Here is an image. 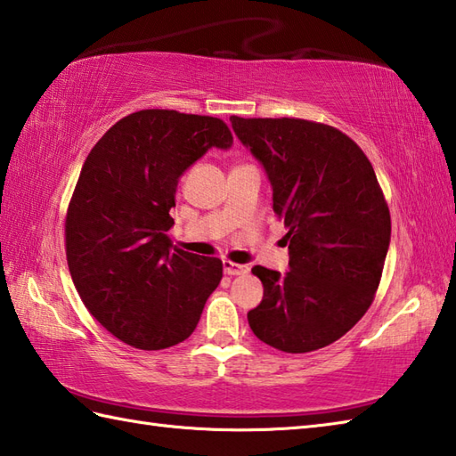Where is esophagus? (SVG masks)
Returning a JSON list of instances; mask_svg holds the SVG:
<instances>
[{
    "label": "esophagus",
    "instance_id": "obj_1",
    "mask_svg": "<svg viewBox=\"0 0 456 456\" xmlns=\"http://www.w3.org/2000/svg\"><path fill=\"white\" fill-rule=\"evenodd\" d=\"M223 273L227 276H239V274H247L248 266L247 265H235L229 263V260H223Z\"/></svg>",
    "mask_w": 456,
    "mask_h": 456
}]
</instances>
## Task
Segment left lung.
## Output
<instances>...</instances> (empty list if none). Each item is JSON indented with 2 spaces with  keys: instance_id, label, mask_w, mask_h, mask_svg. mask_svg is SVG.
I'll list each match as a JSON object with an SVG mask.
<instances>
[{
  "instance_id": "left-lung-1",
  "label": "left lung",
  "mask_w": 456,
  "mask_h": 456,
  "mask_svg": "<svg viewBox=\"0 0 456 456\" xmlns=\"http://www.w3.org/2000/svg\"><path fill=\"white\" fill-rule=\"evenodd\" d=\"M231 125L263 164L289 240L288 273L253 268L265 296L248 325L278 351H317L356 325L380 284L392 225L374 168L323 123L233 115Z\"/></svg>"
}]
</instances>
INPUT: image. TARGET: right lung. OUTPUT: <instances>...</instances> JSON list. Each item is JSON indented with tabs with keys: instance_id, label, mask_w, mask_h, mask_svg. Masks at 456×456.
<instances>
[{
	"instance_id": "right-lung-1",
	"label": "right lung",
	"mask_w": 456,
	"mask_h": 456,
	"mask_svg": "<svg viewBox=\"0 0 456 456\" xmlns=\"http://www.w3.org/2000/svg\"><path fill=\"white\" fill-rule=\"evenodd\" d=\"M231 144L217 118L142 110L90 151L66 213V258L84 305L119 341L159 351L196 329L223 265L172 248L170 209L182 174Z\"/></svg>"
}]
</instances>
